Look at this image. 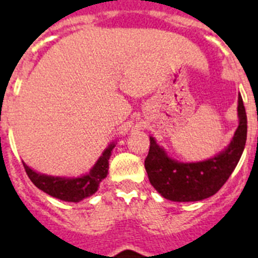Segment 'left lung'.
Masks as SVG:
<instances>
[{"label": "left lung", "mask_w": 258, "mask_h": 258, "mask_svg": "<svg viewBox=\"0 0 258 258\" xmlns=\"http://www.w3.org/2000/svg\"><path fill=\"white\" fill-rule=\"evenodd\" d=\"M238 117V129L226 149L208 160L198 163L173 160L150 137L145 168L155 190L172 202H199L217 192L238 165L247 141V113L240 94Z\"/></svg>", "instance_id": "8db88e82"}]
</instances>
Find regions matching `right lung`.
<instances>
[{"mask_svg":"<svg viewBox=\"0 0 258 258\" xmlns=\"http://www.w3.org/2000/svg\"><path fill=\"white\" fill-rule=\"evenodd\" d=\"M115 143L107 147L102 156L98 159L95 165L93 166L88 174L77 178H66V177H52V175L41 174L31 169L26 163H23L24 169L28 174L29 179L33 182L36 187L49 194L50 197L64 202L79 203L85 198L90 197L99 187L102 179L107 177L108 173V160L111 156Z\"/></svg>","mask_w":258,"mask_h":258,"instance_id":"1","label":"right lung"}]
</instances>
